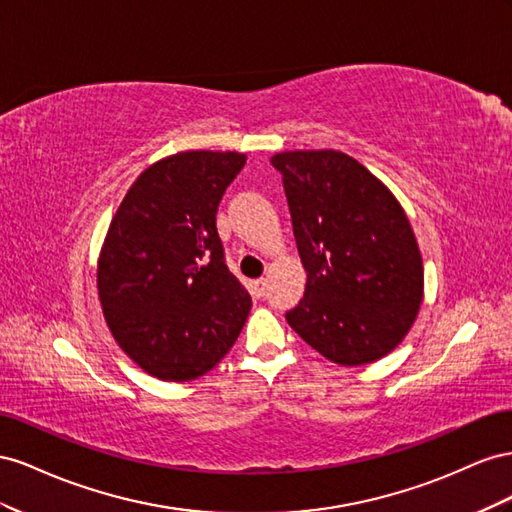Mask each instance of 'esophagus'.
Returning <instances> with one entry per match:
<instances>
[{
    "label": "esophagus",
    "instance_id": "obj_1",
    "mask_svg": "<svg viewBox=\"0 0 512 512\" xmlns=\"http://www.w3.org/2000/svg\"><path fill=\"white\" fill-rule=\"evenodd\" d=\"M266 287H268V281H266V279H257V281L253 283V294H255L257 298H264V296H266Z\"/></svg>",
    "mask_w": 512,
    "mask_h": 512
}]
</instances>
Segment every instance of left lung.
<instances>
[{
	"mask_svg": "<svg viewBox=\"0 0 512 512\" xmlns=\"http://www.w3.org/2000/svg\"><path fill=\"white\" fill-rule=\"evenodd\" d=\"M270 163L283 175L306 270L304 298L287 324L343 367L384 358L410 332L425 294L420 248L401 203L337 150L281 152Z\"/></svg>",
	"mask_w": 512,
	"mask_h": 512,
	"instance_id": "left-lung-1",
	"label": "left lung"
}]
</instances>
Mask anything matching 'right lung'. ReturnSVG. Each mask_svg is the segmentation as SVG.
<instances>
[{"mask_svg":"<svg viewBox=\"0 0 512 512\" xmlns=\"http://www.w3.org/2000/svg\"><path fill=\"white\" fill-rule=\"evenodd\" d=\"M246 163L188 150L128 188L98 257V298L122 352L163 382L214 369L240 337L251 296L225 264L216 210Z\"/></svg>","mask_w":512,"mask_h":512,"instance_id":"add662e5","label":"right lung"}]
</instances>
